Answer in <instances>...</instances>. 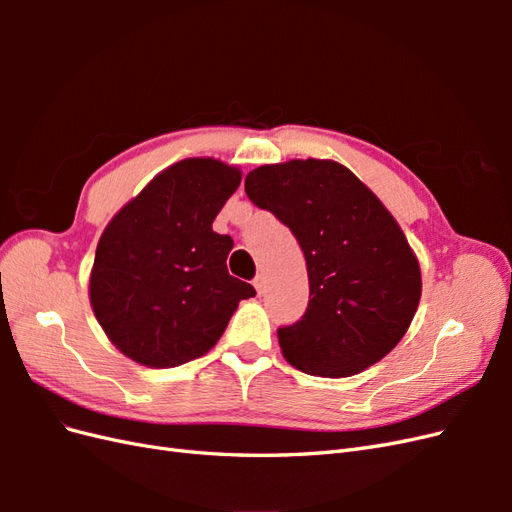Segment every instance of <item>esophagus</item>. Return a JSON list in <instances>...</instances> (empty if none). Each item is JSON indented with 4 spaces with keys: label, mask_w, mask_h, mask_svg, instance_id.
Here are the masks:
<instances>
[{
    "label": "esophagus",
    "mask_w": 512,
    "mask_h": 512,
    "mask_svg": "<svg viewBox=\"0 0 512 512\" xmlns=\"http://www.w3.org/2000/svg\"><path fill=\"white\" fill-rule=\"evenodd\" d=\"M265 286H267V280H265V275H256L254 277V288L258 290V294H262V292H265Z\"/></svg>",
    "instance_id": "esophagus-1"
}]
</instances>
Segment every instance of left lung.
<instances>
[{"label": "left lung", "mask_w": 512, "mask_h": 512, "mask_svg": "<svg viewBox=\"0 0 512 512\" xmlns=\"http://www.w3.org/2000/svg\"><path fill=\"white\" fill-rule=\"evenodd\" d=\"M245 192L297 237L309 277L299 322L277 329L305 374L348 378L384 359L421 301V267L380 198L344 164L290 160L245 177Z\"/></svg>", "instance_id": "obj_1"}]
</instances>
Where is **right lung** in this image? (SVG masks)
<instances>
[{"label": "right lung", "mask_w": 512, "mask_h": 512, "mask_svg": "<svg viewBox=\"0 0 512 512\" xmlns=\"http://www.w3.org/2000/svg\"><path fill=\"white\" fill-rule=\"evenodd\" d=\"M241 170L188 158L162 170L117 211L98 241L91 309L113 346L145 367L207 354L254 286L228 275L232 239L211 226Z\"/></svg>", "instance_id": "right-lung-1"}]
</instances>
